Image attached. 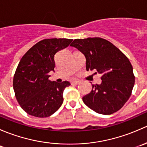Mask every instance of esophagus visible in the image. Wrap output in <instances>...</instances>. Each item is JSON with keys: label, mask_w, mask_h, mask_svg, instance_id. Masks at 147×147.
<instances>
[{"label": "esophagus", "mask_w": 147, "mask_h": 147, "mask_svg": "<svg viewBox=\"0 0 147 147\" xmlns=\"http://www.w3.org/2000/svg\"><path fill=\"white\" fill-rule=\"evenodd\" d=\"M80 82L79 80H74V81H72V82H71V84H78Z\"/></svg>", "instance_id": "esophagus-1"}]
</instances>
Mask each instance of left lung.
I'll list each match as a JSON object with an SVG mask.
<instances>
[{
	"label": "left lung",
	"mask_w": 147,
	"mask_h": 147,
	"mask_svg": "<svg viewBox=\"0 0 147 147\" xmlns=\"http://www.w3.org/2000/svg\"><path fill=\"white\" fill-rule=\"evenodd\" d=\"M70 46L84 55L87 71L94 69L102 75L101 84H92V91L82 97L84 103L102 115L119 110L131 96L135 81L129 59L116 46L101 38L75 39Z\"/></svg>",
	"instance_id": "obj_1"
}]
</instances>
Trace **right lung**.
<instances>
[{
	"mask_svg": "<svg viewBox=\"0 0 147 147\" xmlns=\"http://www.w3.org/2000/svg\"><path fill=\"white\" fill-rule=\"evenodd\" d=\"M72 41L66 38L42 40L20 60L13 78V90L19 105L28 115L47 117L61 107L63 91L70 83L52 82L48 73L54 71L56 53L68 47Z\"/></svg>",
	"mask_w": 147,
	"mask_h": 147,
	"instance_id": "right-lung-1",
	"label": "right lung"
}]
</instances>
